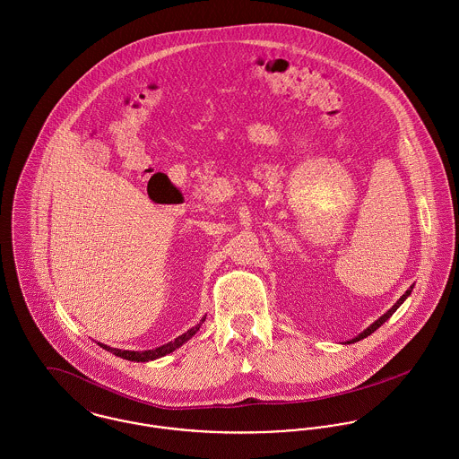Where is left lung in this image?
<instances>
[{"mask_svg": "<svg viewBox=\"0 0 459 459\" xmlns=\"http://www.w3.org/2000/svg\"><path fill=\"white\" fill-rule=\"evenodd\" d=\"M411 289H413V285H411V287H410V289H408V290H406V292H404V294H403V296H401V298H399V299H397V301H395V305H394V307H392V308H390V310H388V312H386V314H383V316H381V317H379V319H376V321H374V323H372V325H370V326H368V328H366V330H364V332H362V333H360V335H359V337H355V339H351V341H348V344H353V342H359V341H362V339H366L367 335H370V333H374V332H376V330H377V328H379V326H381V325H383V323H385V321H386V319H390V317H392V314H394V312H395V310H397V308H399V307H401V305H403V301H404V299H406V298H408V296H410V294H411Z\"/></svg>", "mask_w": 459, "mask_h": 459, "instance_id": "obj_1", "label": "left lung"}]
</instances>
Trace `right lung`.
I'll return each instance as SVG.
<instances>
[{"mask_svg":"<svg viewBox=\"0 0 459 459\" xmlns=\"http://www.w3.org/2000/svg\"><path fill=\"white\" fill-rule=\"evenodd\" d=\"M204 321H205V317H204L196 326L189 328L186 333L179 335L176 341H172V342H169V344H163V346H160V348H156V350H147V351H124V350L109 348V346H106V344H100V348H104L106 351L117 355V357H120V359L131 360V362H149V360H156V359H161V357H165V355L176 351L178 348H181L184 342H187V341L200 330V326H202Z\"/></svg>","mask_w":459,"mask_h":459,"instance_id":"obj_1","label":"right lung"}]
</instances>
